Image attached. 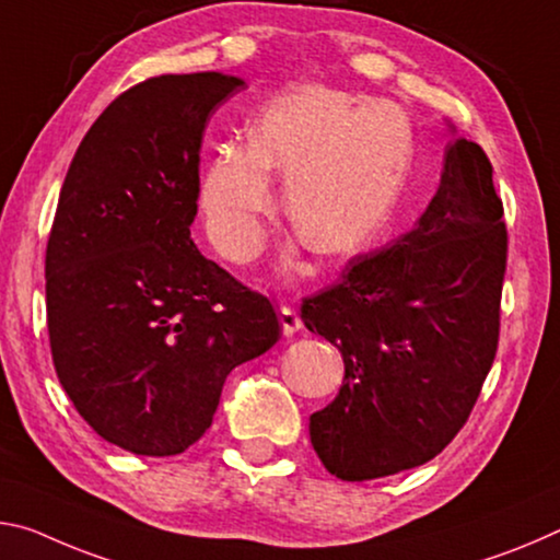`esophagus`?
I'll use <instances>...</instances> for the list:
<instances>
[{
    "label": "esophagus",
    "instance_id": "34e87169",
    "mask_svg": "<svg viewBox=\"0 0 560 560\" xmlns=\"http://www.w3.org/2000/svg\"><path fill=\"white\" fill-rule=\"evenodd\" d=\"M280 325H282V335H295L298 329L302 327V319L300 313L292 305H282L280 307Z\"/></svg>",
    "mask_w": 560,
    "mask_h": 560
}]
</instances>
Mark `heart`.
Returning <instances> with one entry per match:
<instances>
[{
    "label": "heart",
    "mask_w": 560,
    "mask_h": 560,
    "mask_svg": "<svg viewBox=\"0 0 560 560\" xmlns=\"http://www.w3.org/2000/svg\"><path fill=\"white\" fill-rule=\"evenodd\" d=\"M409 128L387 104L305 84L275 98L247 128V149L223 143L200 173L206 233L228 260L258 255L272 210L268 173L285 178L282 210L319 258H347L397 206L409 171Z\"/></svg>",
    "instance_id": "b5f03b06"
}]
</instances>
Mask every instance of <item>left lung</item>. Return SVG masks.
Segmentation results:
<instances>
[{"instance_id":"8db88e82","label":"left lung","mask_w":560,"mask_h":560,"mask_svg":"<svg viewBox=\"0 0 560 560\" xmlns=\"http://www.w3.org/2000/svg\"><path fill=\"white\" fill-rule=\"evenodd\" d=\"M501 218L487 153L452 139L417 225L302 300V323L345 360L340 394L310 417V442L337 479L415 469L466 424L499 347Z\"/></svg>"}]
</instances>
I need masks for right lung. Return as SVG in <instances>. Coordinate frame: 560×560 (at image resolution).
<instances>
[{
	"label": "right lung",
	"instance_id": "obj_1",
	"mask_svg": "<svg viewBox=\"0 0 560 560\" xmlns=\"http://www.w3.org/2000/svg\"><path fill=\"white\" fill-rule=\"evenodd\" d=\"M243 86L218 71L141 81L63 178L47 243L54 370L89 427L131 454L196 444L228 374L280 337L270 300L190 241L206 126Z\"/></svg>",
	"mask_w": 560,
	"mask_h": 560
}]
</instances>
